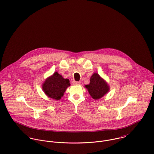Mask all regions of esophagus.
Returning a JSON list of instances; mask_svg holds the SVG:
<instances>
[{"mask_svg":"<svg viewBox=\"0 0 154 154\" xmlns=\"http://www.w3.org/2000/svg\"><path fill=\"white\" fill-rule=\"evenodd\" d=\"M72 85H81V82L74 81V82H72Z\"/></svg>","mask_w":154,"mask_h":154,"instance_id":"esophagus-1","label":"esophagus"}]
</instances>
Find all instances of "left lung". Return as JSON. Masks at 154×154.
<instances>
[{
  "instance_id": "1",
  "label": "left lung",
  "mask_w": 154,
  "mask_h": 154,
  "mask_svg": "<svg viewBox=\"0 0 154 154\" xmlns=\"http://www.w3.org/2000/svg\"><path fill=\"white\" fill-rule=\"evenodd\" d=\"M93 99L97 100L109 92V87L107 83L95 72L90 79V83L85 86Z\"/></svg>"
}]
</instances>
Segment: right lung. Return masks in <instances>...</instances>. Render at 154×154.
<instances>
[{"label":"right lung","mask_w":154,"mask_h":154,"mask_svg":"<svg viewBox=\"0 0 154 154\" xmlns=\"http://www.w3.org/2000/svg\"><path fill=\"white\" fill-rule=\"evenodd\" d=\"M69 86L68 79H63L61 75L55 72L52 75L46 79L43 84L42 89L48 97L55 100H60Z\"/></svg>","instance_id":"add662e5"}]
</instances>
